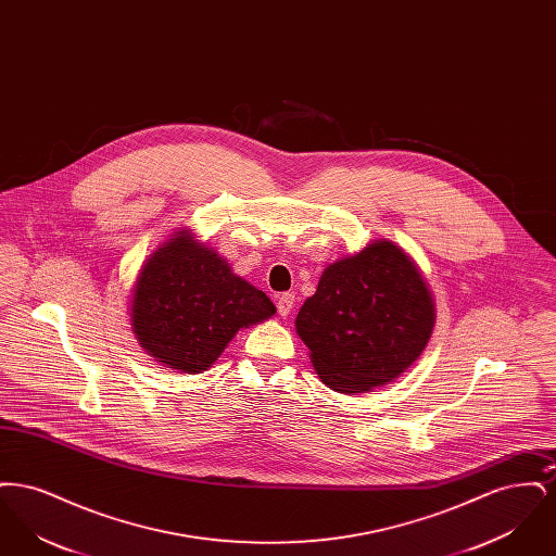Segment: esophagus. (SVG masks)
Returning a JSON list of instances; mask_svg holds the SVG:
<instances>
[{"label":"esophagus","instance_id":"esophagus-1","mask_svg":"<svg viewBox=\"0 0 556 556\" xmlns=\"http://www.w3.org/2000/svg\"><path fill=\"white\" fill-rule=\"evenodd\" d=\"M277 308L281 317H288L293 308V293H283L277 298Z\"/></svg>","mask_w":556,"mask_h":556}]
</instances>
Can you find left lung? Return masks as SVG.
<instances>
[{"mask_svg": "<svg viewBox=\"0 0 556 556\" xmlns=\"http://www.w3.org/2000/svg\"><path fill=\"white\" fill-rule=\"evenodd\" d=\"M433 325L435 300L424 270L394 241L375 239L325 266L295 317V333L318 379L358 396L410 369Z\"/></svg>", "mask_w": 556, "mask_h": 556, "instance_id": "1", "label": "left lung"}]
</instances>
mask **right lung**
Masks as SVG:
<instances>
[{"mask_svg": "<svg viewBox=\"0 0 556 556\" xmlns=\"http://www.w3.org/2000/svg\"><path fill=\"white\" fill-rule=\"evenodd\" d=\"M131 291L139 345L162 367L189 375L211 369L239 329L277 313L265 291L236 275L187 227L160 241Z\"/></svg>", "mask_w": 556, "mask_h": 556, "instance_id": "right-lung-1", "label": "right lung"}]
</instances>
